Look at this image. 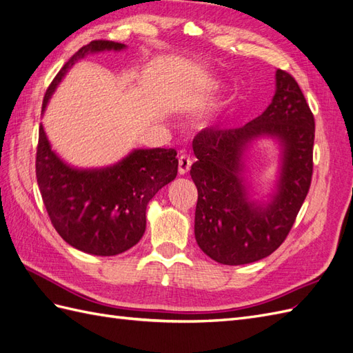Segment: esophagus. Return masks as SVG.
I'll return each instance as SVG.
<instances>
[{
	"mask_svg": "<svg viewBox=\"0 0 353 353\" xmlns=\"http://www.w3.org/2000/svg\"><path fill=\"white\" fill-rule=\"evenodd\" d=\"M190 168H192V159H190L185 154L179 156V159H178V172H179V175H185L190 170Z\"/></svg>",
	"mask_w": 353,
	"mask_h": 353,
	"instance_id": "1",
	"label": "esophagus"
}]
</instances>
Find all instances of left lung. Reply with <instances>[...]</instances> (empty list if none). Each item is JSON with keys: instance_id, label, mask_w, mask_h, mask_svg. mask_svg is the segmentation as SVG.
I'll use <instances>...</instances> for the list:
<instances>
[{"instance_id": "obj_1", "label": "left lung", "mask_w": 353, "mask_h": 353, "mask_svg": "<svg viewBox=\"0 0 353 353\" xmlns=\"http://www.w3.org/2000/svg\"><path fill=\"white\" fill-rule=\"evenodd\" d=\"M278 139L283 165L269 203L252 201L243 176L244 151L256 137ZM315 119L299 83L276 71V92L265 111L236 129L206 128L193 139L190 175L197 187L196 242L227 265L259 261L287 239L307 196L313 172Z\"/></svg>"}]
</instances>
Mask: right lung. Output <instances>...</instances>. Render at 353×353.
Here are the masks:
<instances>
[{
	"label": "right lung",
	"instance_id": "obj_1",
	"mask_svg": "<svg viewBox=\"0 0 353 353\" xmlns=\"http://www.w3.org/2000/svg\"><path fill=\"white\" fill-rule=\"evenodd\" d=\"M125 47L107 40L83 46L47 89L43 112L75 62L89 53L120 52ZM35 172L47 214L62 239L79 251L111 256L141 241L147 224V205L161 187L175 179L178 159L174 148H148L133 150L112 166L72 168L52 150L41 125Z\"/></svg>",
	"mask_w": 353,
	"mask_h": 353
}]
</instances>
